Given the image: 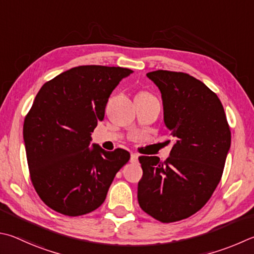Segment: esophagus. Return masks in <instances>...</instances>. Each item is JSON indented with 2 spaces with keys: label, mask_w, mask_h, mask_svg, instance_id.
<instances>
[{
  "label": "esophagus",
  "mask_w": 254,
  "mask_h": 254,
  "mask_svg": "<svg viewBox=\"0 0 254 254\" xmlns=\"http://www.w3.org/2000/svg\"><path fill=\"white\" fill-rule=\"evenodd\" d=\"M137 158H139V155L135 154V153H132L131 154V162H136Z\"/></svg>",
  "instance_id": "esophagus-1"
}]
</instances>
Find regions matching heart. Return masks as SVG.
Here are the masks:
<instances>
[{"instance_id": "1", "label": "heart", "mask_w": 254, "mask_h": 254, "mask_svg": "<svg viewBox=\"0 0 254 254\" xmlns=\"http://www.w3.org/2000/svg\"><path fill=\"white\" fill-rule=\"evenodd\" d=\"M137 95H144V96H151V94L147 93V92H144V91H141L137 93Z\"/></svg>"}]
</instances>
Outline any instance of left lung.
Returning <instances> with one entry per match:
<instances>
[{
	"mask_svg": "<svg viewBox=\"0 0 254 254\" xmlns=\"http://www.w3.org/2000/svg\"><path fill=\"white\" fill-rule=\"evenodd\" d=\"M146 76L159 87L164 124L174 140L170 156H140L141 209L163 223L187 219L204 206L222 177L231 132L220 99L203 82L182 72Z\"/></svg>",
	"mask_w": 254,
	"mask_h": 254,
	"instance_id": "left-lung-1",
	"label": "left lung"
}]
</instances>
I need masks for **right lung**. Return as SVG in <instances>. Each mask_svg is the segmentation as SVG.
<instances>
[{"label":"right lung","instance_id":"right-lung-1","mask_svg":"<svg viewBox=\"0 0 254 254\" xmlns=\"http://www.w3.org/2000/svg\"><path fill=\"white\" fill-rule=\"evenodd\" d=\"M130 68L81 65L44 83L23 126L27 164L36 193L51 209L83 215L103 203L127 150L90 146L112 91Z\"/></svg>","mask_w":254,"mask_h":254}]
</instances>
